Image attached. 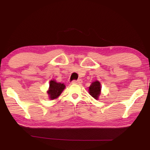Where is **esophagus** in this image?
<instances>
[{
	"mask_svg": "<svg viewBox=\"0 0 150 150\" xmlns=\"http://www.w3.org/2000/svg\"><path fill=\"white\" fill-rule=\"evenodd\" d=\"M83 82V81L81 79H79V80H74L72 81V83H75V84H81Z\"/></svg>",
	"mask_w": 150,
	"mask_h": 150,
	"instance_id": "obj_1",
	"label": "esophagus"
}]
</instances>
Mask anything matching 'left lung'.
I'll use <instances>...</instances> for the list:
<instances>
[{
	"label": "left lung",
	"mask_w": 150,
	"mask_h": 150,
	"mask_svg": "<svg viewBox=\"0 0 150 150\" xmlns=\"http://www.w3.org/2000/svg\"><path fill=\"white\" fill-rule=\"evenodd\" d=\"M101 85L100 83L98 81H95L91 83V86L89 87V92L90 95L95 98V99H98V96H99L100 92H101Z\"/></svg>",
	"instance_id": "obj_1"
}]
</instances>
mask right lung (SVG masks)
Listing matches in <instances>:
<instances>
[{"label": "right lung", "instance_id": "add662e5", "mask_svg": "<svg viewBox=\"0 0 150 150\" xmlns=\"http://www.w3.org/2000/svg\"><path fill=\"white\" fill-rule=\"evenodd\" d=\"M65 85L63 83H57L55 80H51L49 90L47 91L51 100H54L59 96L65 89Z\"/></svg>", "mask_w": 150, "mask_h": 150}]
</instances>
